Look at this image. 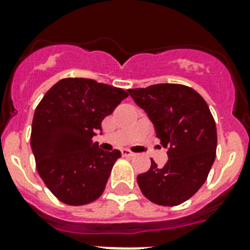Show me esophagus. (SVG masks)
<instances>
[{"instance_id":"esophagus-1","label":"esophagus","mask_w":250,"mask_h":250,"mask_svg":"<svg viewBox=\"0 0 250 250\" xmlns=\"http://www.w3.org/2000/svg\"><path fill=\"white\" fill-rule=\"evenodd\" d=\"M122 156L123 157H135V153L128 150V149H122Z\"/></svg>"}]
</instances>
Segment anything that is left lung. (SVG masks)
<instances>
[{
  "label": "left lung",
  "mask_w": 250,
  "mask_h": 250,
  "mask_svg": "<svg viewBox=\"0 0 250 250\" xmlns=\"http://www.w3.org/2000/svg\"><path fill=\"white\" fill-rule=\"evenodd\" d=\"M128 93L148 114L168 156L164 167L152 160L150 168L137 176V184L157 205H180L201 188L215 160L217 127L209 106L182 84H154Z\"/></svg>",
  "instance_id": "8db88e82"
}]
</instances>
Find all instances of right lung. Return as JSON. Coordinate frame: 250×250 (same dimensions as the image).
Instances as JSON below:
<instances>
[{"label": "right lung", "mask_w": 250, "mask_h": 250, "mask_svg": "<svg viewBox=\"0 0 250 250\" xmlns=\"http://www.w3.org/2000/svg\"><path fill=\"white\" fill-rule=\"evenodd\" d=\"M128 96L122 88L84 78L60 80L35 110L31 148L37 172L63 204L80 206L105 189L121 152H105L92 137Z\"/></svg>", "instance_id": "add662e5"}]
</instances>
